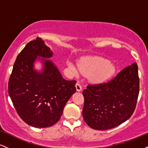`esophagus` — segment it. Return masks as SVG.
I'll use <instances>...</instances> for the list:
<instances>
[{"mask_svg":"<svg viewBox=\"0 0 148 148\" xmlns=\"http://www.w3.org/2000/svg\"><path fill=\"white\" fill-rule=\"evenodd\" d=\"M76 90L77 91H81V90H82V86H81V85L80 83L78 81L77 84H76Z\"/></svg>","mask_w":148,"mask_h":148,"instance_id":"34e87169","label":"esophagus"}]
</instances>
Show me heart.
<instances>
[{
	"label": "heart",
	"instance_id": "b5f03b06",
	"mask_svg": "<svg viewBox=\"0 0 148 148\" xmlns=\"http://www.w3.org/2000/svg\"><path fill=\"white\" fill-rule=\"evenodd\" d=\"M69 67L73 72H76L73 64H69ZM79 69L85 75H90L91 80L95 83L103 82L115 73L114 66L109 60L99 57L84 61L79 65Z\"/></svg>",
	"mask_w": 148,
	"mask_h": 148
}]
</instances>
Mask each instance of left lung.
Returning a JSON list of instances; mask_svg holds the SVG:
<instances>
[{
  "instance_id": "left-lung-1",
  "label": "left lung",
  "mask_w": 148,
  "mask_h": 148,
  "mask_svg": "<svg viewBox=\"0 0 148 148\" xmlns=\"http://www.w3.org/2000/svg\"><path fill=\"white\" fill-rule=\"evenodd\" d=\"M138 94V65L134 62L106 82L88 85L83 91L84 121L94 130L114 128L133 114Z\"/></svg>"
}]
</instances>
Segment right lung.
I'll return each instance as SVG.
<instances>
[{
  "mask_svg": "<svg viewBox=\"0 0 148 148\" xmlns=\"http://www.w3.org/2000/svg\"><path fill=\"white\" fill-rule=\"evenodd\" d=\"M53 53L40 37L30 41L15 60L8 82V93L18 115L34 127H49L60 120L64 107L75 92L76 81H67L50 60L44 62L41 73L33 69L38 56Z\"/></svg>",
  "mask_w": 148,
  "mask_h": 148,
  "instance_id": "add662e5",
  "label": "right lung"
}]
</instances>
